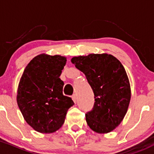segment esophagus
Segmentation results:
<instances>
[{
    "mask_svg": "<svg viewBox=\"0 0 154 154\" xmlns=\"http://www.w3.org/2000/svg\"><path fill=\"white\" fill-rule=\"evenodd\" d=\"M72 100H73L74 103H76V101H77V96H76V95H75V94L72 95Z\"/></svg>",
    "mask_w": 154,
    "mask_h": 154,
    "instance_id": "1",
    "label": "esophagus"
}]
</instances>
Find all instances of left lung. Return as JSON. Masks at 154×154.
Wrapping results in <instances>:
<instances>
[{"mask_svg": "<svg viewBox=\"0 0 154 154\" xmlns=\"http://www.w3.org/2000/svg\"><path fill=\"white\" fill-rule=\"evenodd\" d=\"M71 61L85 74L94 93L93 109L85 114L88 126L99 134L110 132L122 121L131 100L124 66L108 54L74 57Z\"/></svg>", "mask_w": 154, "mask_h": 154, "instance_id": "obj_1", "label": "left lung"}]
</instances>
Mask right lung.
Returning <instances> with one entry per match:
<instances>
[{
    "label": "right lung",
    "instance_id": "right-lung-1",
    "mask_svg": "<svg viewBox=\"0 0 154 154\" xmlns=\"http://www.w3.org/2000/svg\"><path fill=\"white\" fill-rule=\"evenodd\" d=\"M66 61L61 55H38L26 66L19 82V109L38 132L47 134L59 129L68 109L74 104L70 97L63 94L64 83L59 78Z\"/></svg>",
    "mask_w": 154,
    "mask_h": 154
}]
</instances>
